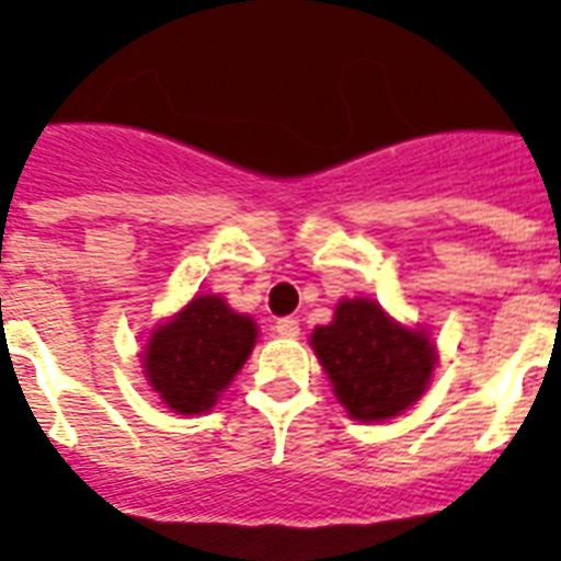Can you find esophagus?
<instances>
[{
	"instance_id": "1",
	"label": "esophagus",
	"mask_w": 561,
	"mask_h": 561,
	"mask_svg": "<svg viewBox=\"0 0 561 561\" xmlns=\"http://www.w3.org/2000/svg\"><path fill=\"white\" fill-rule=\"evenodd\" d=\"M277 336H284V340H295L300 334V323H297L295 317H284V320H277L275 325Z\"/></svg>"
}]
</instances>
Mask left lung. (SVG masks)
Listing matches in <instances>:
<instances>
[{
	"instance_id": "1",
	"label": "left lung",
	"mask_w": 561,
	"mask_h": 561,
	"mask_svg": "<svg viewBox=\"0 0 561 561\" xmlns=\"http://www.w3.org/2000/svg\"><path fill=\"white\" fill-rule=\"evenodd\" d=\"M336 401L356 421H388L424 396L438 348L421 325H404L370 297H342L329 325L309 336Z\"/></svg>"
}]
</instances>
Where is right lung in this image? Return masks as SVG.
Listing matches in <instances>:
<instances>
[{
  "label": "right lung",
  "mask_w": 561,
  "mask_h": 561,
  "mask_svg": "<svg viewBox=\"0 0 561 561\" xmlns=\"http://www.w3.org/2000/svg\"><path fill=\"white\" fill-rule=\"evenodd\" d=\"M257 340V323L219 295H193L176 314L148 334L142 374L168 410L199 415L216 408L244 368Z\"/></svg>",
  "instance_id": "add662e5"
}]
</instances>
